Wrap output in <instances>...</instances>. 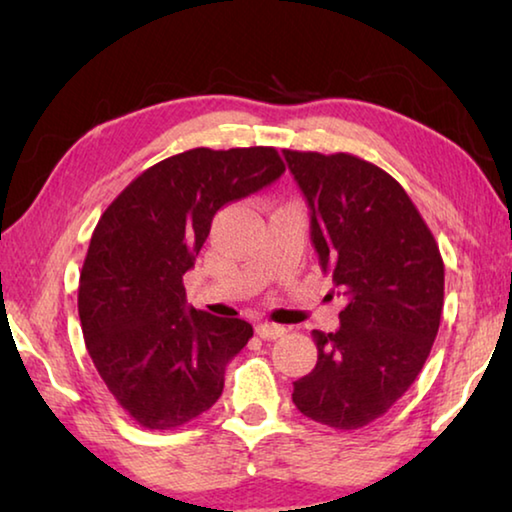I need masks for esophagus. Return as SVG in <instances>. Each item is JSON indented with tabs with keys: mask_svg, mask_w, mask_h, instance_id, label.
I'll return each instance as SVG.
<instances>
[{
	"mask_svg": "<svg viewBox=\"0 0 512 512\" xmlns=\"http://www.w3.org/2000/svg\"><path fill=\"white\" fill-rule=\"evenodd\" d=\"M284 332H287V327L275 325V323H257L255 325V334L259 336V339H264V341L280 339V336H284Z\"/></svg>",
	"mask_w": 512,
	"mask_h": 512,
	"instance_id": "obj_1",
	"label": "esophagus"
}]
</instances>
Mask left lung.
I'll use <instances>...</instances> for the list:
<instances>
[{
	"mask_svg": "<svg viewBox=\"0 0 512 512\" xmlns=\"http://www.w3.org/2000/svg\"><path fill=\"white\" fill-rule=\"evenodd\" d=\"M311 210L320 268L348 298L336 332L314 329L316 368L293 404L334 429L375 422L409 391L436 341L445 264L397 180L352 153L284 149Z\"/></svg>",
	"mask_w": 512,
	"mask_h": 512,
	"instance_id": "8db88e82",
	"label": "left lung"
}]
</instances>
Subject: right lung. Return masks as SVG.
Here are the masks:
<instances>
[{"label":"right lung","instance_id":"1","mask_svg":"<svg viewBox=\"0 0 512 512\" xmlns=\"http://www.w3.org/2000/svg\"><path fill=\"white\" fill-rule=\"evenodd\" d=\"M284 173L273 146L189 149L142 171L92 232L79 280L85 348L117 404L144 429H178L219 400L253 327L187 307L214 214Z\"/></svg>","mask_w":512,"mask_h":512}]
</instances>
